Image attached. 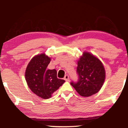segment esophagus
I'll return each instance as SVG.
<instances>
[{"label":"esophagus","mask_w":128,"mask_h":128,"mask_svg":"<svg viewBox=\"0 0 128 128\" xmlns=\"http://www.w3.org/2000/svg\"><path fill=\"white\" fill-rule=\"evenodd\" d=\"M64 80H66V81H68L69 80V76L68 74H66V75H65V76H64Z\"/></svg>","instance_id":"1"}]
</instances>
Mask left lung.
Instances as JSON below:
<instances>
[{
  "mask_svg": "<svg viewBox=\"0 0 128 128\" xmlns=\"http://www.w3.org/2000/svg\"><path fill=\"white\" fill-rule=\"evenodd\" d=\"M78 82H72L78 93L83 97L94 94L101 89L105 79V70L98 57L88 52H84L77 61Z\"/></svg>",
  "mask_w": 128,
  "mask_h": 128,
  "instance_id": "obj_1",
  "label": "left lung"
}]
</instances>
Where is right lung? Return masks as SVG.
Here are the masks:
<instances>
[{
  "mask_svg": "<svg viewBox=\"0 0 128 128\" xmlns=\"http://www.w3.org/2000/svg\"><path fill=\"white\" fill-rule=\"evenodd\" d=\"M50 61L51 58L44 53L36 55L30 60L25 71V79L29 88L42 99L51 98L65 82L57 78L55 69H46Z\"/></svg>",
  "mask_w": 128,
  "mask_h": 128,
  "instance_id": "1",
  "label": "right lung"
}]
</instances>
